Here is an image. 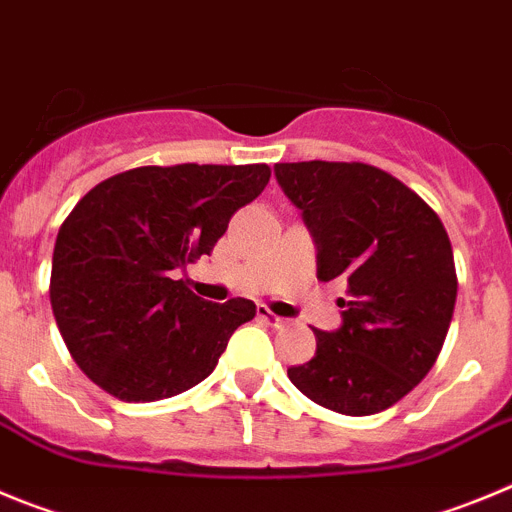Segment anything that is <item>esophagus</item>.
Instances as JSON below:
<instances>
[{
	"instance_id": "1",
	"label": "esophagus",
	"mask_w": 512,
	"mask_h": 512,
	"mask_svg": "<svg viewBox=\"0 0 512 512\" xmlns=\"http://www.w3.org/2000/svg\"><path fill=\"white\" fill-rule=\"evenodd\" d=\"M257 316H260L262 321H267V324L278 326V329H283V326L288 324V321H285V319H280V316H275V313L270 311V308H267V306H257Z\"/></svg>"
}]
</instances>
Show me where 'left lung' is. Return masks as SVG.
<instances>
[{
	"label": "left lung",
	"mask_w": 512,
	"mask_h": 512,
	"mask_svg": "<svg viewBox=\"0 0 512 512\" xmlns=\"http://www.w3.org/2000/svg\"><path fill=\"white\" fill-rule=\"evenodd\" d=\"M275 176L311 229L319 280H347L336 331L313 329L316 354L290 367L313 403L372 416L411 393L444 347L457 303L451 242L416 191L367 163H278Z\"/></svg>",
	"instance_id": "8db88e82"
}]
</instances>
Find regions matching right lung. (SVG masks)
Segmentation results:
<instances>
[{"instance_id": "1", "label": "right lung", "mask_w": 512, "mask_h": 512, "mask_svg": "<svg viewBox=\"0 0 512 512\" xmlns=\"http://www.w3.org/2000/svg\"><path fill=\"white\" fill-rule=\"evenodd\" d=\"M270 165H142L91 188L58 229L50 306L73 362L127 403L173 398L214 372L255 303H211L173 280L211 255Z\"/></svg>"}]
</instances>
